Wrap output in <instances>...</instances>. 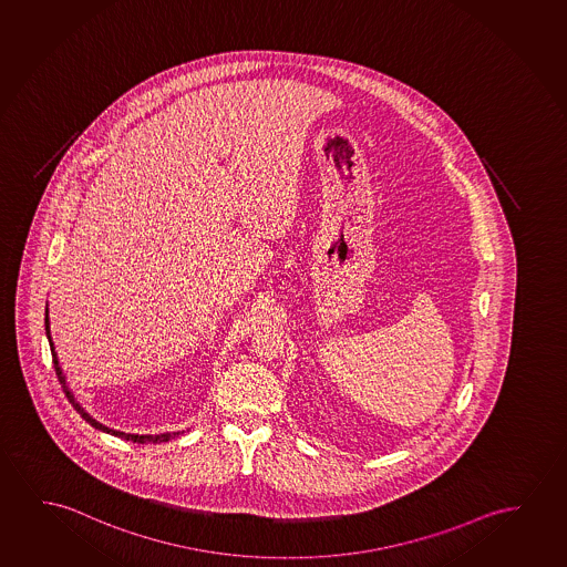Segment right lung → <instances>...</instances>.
Returning <instances> with one entry per match:
<instances>
[{
	"instance_id": "right-lung-1",
	"label": "right lung",
	"mask_w": 567,
	"mask_h": 567,
	"mask_svg": "<svg viewBox=\"0 0 567 567\" xmlns=\"http://www.w3.org/2000/svg\"><path fill=\"white\" fill-rule=\"evenodd\" d=\"M44 331H47V340H49V346H51V351H53V361H54V371H56V377H59V381L62 384V391L66 394V399H69L70 404L74 406V410L79 412L82 419L86 420L87 424L92 427H96L100 432H105V434H112L115 437H122V440H127V442H133V444H161V442H168V440H173V437H178L183 432H163V434H127V432H120V430H114V427H107L102 424V422H97L96 419H92L90 414H87L86 410L80 406V402L74 399V394L69 389V384H66V377L62 373L61 363H59V358H56V351H54L53 338H51V320H49V305H47V310H44Z\"/></svg>"
}]
</instances>
